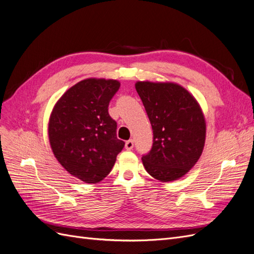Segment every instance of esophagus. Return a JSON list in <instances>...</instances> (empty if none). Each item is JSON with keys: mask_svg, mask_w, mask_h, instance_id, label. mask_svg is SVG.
<instances>
[{"mask_svg": "<svg viewBox=\"0 0 254 254\" xmlns=\"http://www.w3.org/2000/svg\"><path fill=\"white\" fill-rule=\"evenodd\" d=\"M133 141L132 140H128L127 142H126V144H125V148L127 149V150H131L132 148H133Z\"/></svg>", "mask_w": 254, "mask_h": 254, "instance_id": "obj_1", "label": "esophagus"}]
</instances>
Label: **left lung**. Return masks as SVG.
Wrapping results in <instances>:
<instances>
[{"label": "left lung", "instance_id": "obj_1", "mask_svg": "<svg viewBox=\"0 0 254 254\" xmlns=\"http://www.w3.org/2000/svg\"><path fill=\"white\" fill-rule=\"evenodd\" d=\"M137 94L153 132L150 151L142 162L151 177L162 182L181 178L200 158L205 121L200 106L188 90L174 82L137 81Z\"/></svg>", "mask_w": 254, "mask_h": 254}]
</instances>
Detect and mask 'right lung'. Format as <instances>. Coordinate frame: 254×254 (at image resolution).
<instances>
[{
    "instance_id": "obj_1",
    "label": "right lung",
    "mask_w": 254,
    "mask_h": 254,
    "mask_svg": "<svg viewBox=\"0 0 254 254\" xmlns=\"http://www.w3.org/2000/svg\"><path fill=\"white\" fill-rule=\"evenodd\" d=\"M118 80L88 78L59 98L49 123L54 156L65 171L86 183L102 181L124 148L117 137V122L108 112L120 89Z\"/></svg>"
}]
</instances>
